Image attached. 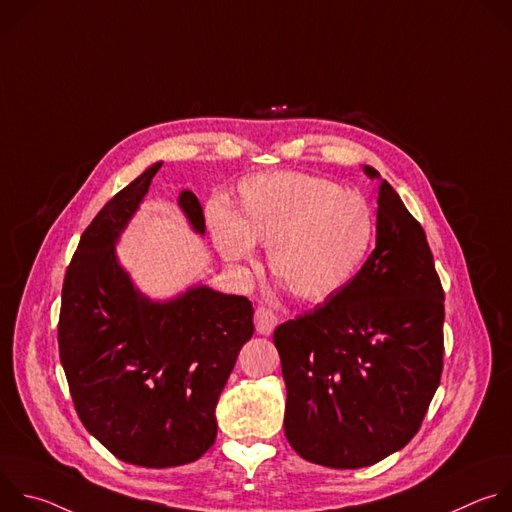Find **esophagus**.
I'll list each match as a JSON object with an SVG mask.
<instances>
[{
	"instance_id": "34e87169",
	"label": "esophagus",
	"mask_w": 512,
	"mask_h": 512,
	"mask_svg": "<svg viewBox=\"0 0 512 512\" xmlns=\"http://www.w3.org/2000/svg\"><path fill=\"white\" fill-rule=\"evenodd\" d=\"M277 326V316L273 310L265 308V306H259L255 310V330L263 336H269L273 332V328Z\"/></svg>"
}]
</instances>
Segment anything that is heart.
Instances as JSON below:
<instances>
[{"label":"heart","instance_id":"1","mask_svg":"<svg viewBox=\"0 0 512 512\" xmlns=\"http://www.w3.org/2000/svg\"><path fill=\"white\" fill-rule=\"evenodd\" d=\"M206 223L216 251L235 267L267 247L269 271L294 298L332 300L354 279L375 237V214L358 192L302 172L247 178L233 212L212 204Z\"/></svg>","mask_w":512,"mask_h":512}]
</instances>
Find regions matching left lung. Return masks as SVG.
Masks as SVG:
<instances>
[{"label": "left lung", "instance_id": "8db88e82", "mask_svg": "<svg viewBox=\"0 0 512 512\" xmlns=\"http://www.w3.org/2000/svg\"><path fill=\"white\" fill-rule=\"evenodd\" d=\"M377 245L332 300L273 332L283 429L304 460L364 468L405 448L440 387L444 289L421 225L381 174Z\"/></svg>", "mask_w": 512, "mask_h": 512}]
</instances>
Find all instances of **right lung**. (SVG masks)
<instances>
[{"mask_svg":"<svg viewBox=\"0 0 512 512\" xmlns=\"http://www.w3.org/2000/svg\"><path fill=\"white\" fill-rule=\"evenodd\" d=\"M160 166L117 192L83 233L58 322L60 362L83 425L115 458L143 468L194 462L214 444L218 397L255 330L243 296L196 283L152 300L119 263L115 247ZM178 206L204 235L196 194L182 190Z\"/></svg>","mask_w":512,"mask_h":512,"instance_id":"obj_1","label":"right lung"}]
</instances>
